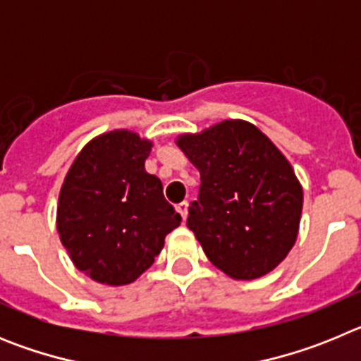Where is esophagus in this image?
Wrapping results in <instances>:
<instances>
[{"label": "esophagus", "mask_w": 361, "mask_h": 361, "mask_svg": "<svg viewBox=\"0 0 361 361\" xmlns=\"http://www.w3.org/2000/svg\"><path fill=\"white\" fill-rule=\"evenodd\" d=\"M177 212L180 213L183 220H186V216H188V202H186V200H184V202H180V204H177Z\"/></svg>", "instance_id": "34e87169"}]
</instances>
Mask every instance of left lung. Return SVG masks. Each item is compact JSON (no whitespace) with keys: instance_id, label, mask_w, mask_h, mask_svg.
<instances>
[{"instance_id":"left-lung-1","label":"left lung","mask_w":361,"mask_h":361,"mask_svg":"<svg viewBox=\"0 0 361 361\" xmlns=\"http://www.w3.org/2000/svg\"><path fill=\"white\" fill-rule=\"evenodd\" d=\"M177 145L200 171L186 224L213 266L237 280L275 269L295 244L304 204L288 159L245 121H224Z\"/></svg>"}]
</instances>
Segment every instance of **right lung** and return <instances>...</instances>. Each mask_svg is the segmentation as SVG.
<instances>
[{"label":"right lung","instance_id":"right-lung-1","mask_svg":"<svg viewBox=\"0 0 361 361\" xmlns=\"http://www.w3.org/2000/svg\"><path fill=\"white\" fill-rule=\"evenodd\" d=\"M149 149L137 133L114 130L88 142L66 173L57 231L75 267L95 282H133L183 220L161 180L146 173Z\"/></svg>","mask_w":361,"mask_h":361}]
</instances>
